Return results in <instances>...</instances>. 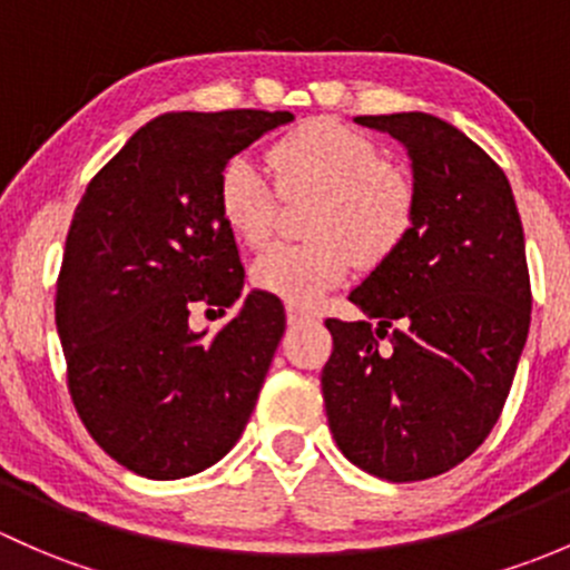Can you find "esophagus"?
Instances as JSON below:
<instances>
[{
	"label": "esophagus",
	"instance_id": "34e87169",
	"mask_svg": "<svg viewBox=\"0 0 570 570\" xmlns=\"http://www.w3.org/2000/svg\"><path fill=\"white\" fill-rule=\"evenodd\" d=\"M285 313H287V324H291V326L307 324V321H313V313H307V309L296 307V304H287Z\"/></svg>",
	"mask_w": 570,
	"mask_h": 570
}]
</instances>
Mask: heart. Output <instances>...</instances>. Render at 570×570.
<instances>
[{"label":"heart","instance_id":"b5f03b06","mask_svg":"<svg viewBox=\"0 0 570 570\" xmlns=\"http://www.w3.org/2000/svg\"><path fill=\"white\" fill-rule=\"evenodd\" d=\"M268 167L249 156L225 164L216 186L219 216L246 246L272 236L285 199H313L307 244H274L252 263V283L296 307H309L343 283L354 263L379 266L409 238L416 189L406 169L345 122L321 117L293 128L268 150Z\"/></svg>","mask_w":570,"mask_h":570}]
</instances>
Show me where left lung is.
Wrapping results in <instances>:
<instances>
[{
  "label": "left lung",
  "mask_w": 570,
  "mask_h": 570,
  "mask_svg": "<svg viewBox=\"0 0 570 570\" xmlns=\"http://www.w3.org/2000/svg\"><path fill=\"white\" fill-rule=\"evenodd\" d=\"M356 122L409 150L416 214L351 291L365 321H326L321 390L345 459L412 483L459 466L500 420L530 332L524 230L500 164L455 126L425 111Z\"/></svg>",
  "instance_id": "obj_1"
}]
</instances>
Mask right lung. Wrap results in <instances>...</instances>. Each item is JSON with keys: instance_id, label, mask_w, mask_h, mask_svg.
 I'll use <instances>...</instances> for the list:
<instances>
[{"instance_id": "add662e5", "label": "right lung", "mask_w": 570, "mask_h": 570, "mask_svg": "<svg viewBox=\"0 0 570 570\" xmlns=\"http://www.w3.org/2000/svg\"><path fill=\"white\" fill-rule=\"evenodd\" d=\"M291 111H169L139 128L76 205L57 279L68 390L98 448L150 480L225 459L285 332L277 296L252 291L216 334L191 309L236 304L244 266L219 216L225 164Z\"/></svg>"}]
</instances>
